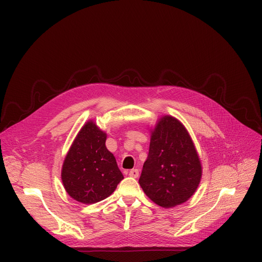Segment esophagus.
Here are the masks:
<instances>
[{
    "label": "esophagus",
    "mask_w": 262,
    "mask_h": 262,
    "mask_svg": "<svg viewBox=\"0 0 262 262\" xmlns=\"http://www.w3.org/2000/svg\"><path fill=\"white\" fill-rule=\"evenodd\" d=\"M128 175H129L130 177L137 178V177L139 176V170H138V169H133V170H130V171L128 172Z\"/></svg>",
    "instance_id": "esophagus-1"
}]
</instances>
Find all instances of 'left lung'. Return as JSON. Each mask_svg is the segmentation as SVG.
<instances>
[{
    "label": "left lung",
    "mask_w": 262,
    "mask_h": 262,
    "mask_svg": "<svg viewBox=\"0 0 262 262\" xmlns=\"http://www.w3.org/2000/svg\"><path fill=\"white\" fill-rule=\"evenodd\" d=\"M150 134L139 184L155 204L172 208L196 191L202 177L201 160L186 127L174 117L163 116Z\"/></svg>",
    "instance_id": "left-lung-1"
}]
</instances>
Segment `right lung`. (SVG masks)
<instances>
[{
  "mask_svg": "<svg viewBox=\"0 0 262 262\" xmlns=\"http://www.w3.org/2000/svg\"><path fill=\"white\" fill-rule=\"evenodd\" d=\"M106 138V133L89 121L64 158L61 181L68 194L77 202L94 204L105 200L124 178L105 145Z\"/></svg>",
  "mask_w": 262,
  "mask_h": 262,
  "instance_id": "right-lung-1",
  "label": "right lung"
}]
</instances>
